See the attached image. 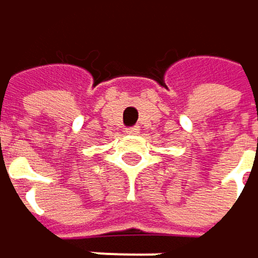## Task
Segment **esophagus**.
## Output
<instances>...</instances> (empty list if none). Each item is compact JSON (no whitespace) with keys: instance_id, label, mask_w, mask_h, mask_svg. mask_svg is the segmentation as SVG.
<instances>
[{"instance_id":"obj_1","label":"esophagus","mask_w":258,"mask_h":258,"mask_svg":"<svg viewBox=\"0 0 258 258\" xmlns=\"http://www.w3.org/2000/svg\"><path fill=\"white\" fill-rule=\"evenodd\" d=\"M126 132H127V134H138V132H140V127H138V126L126 127Z\"/></svg>"}]
</instances>
